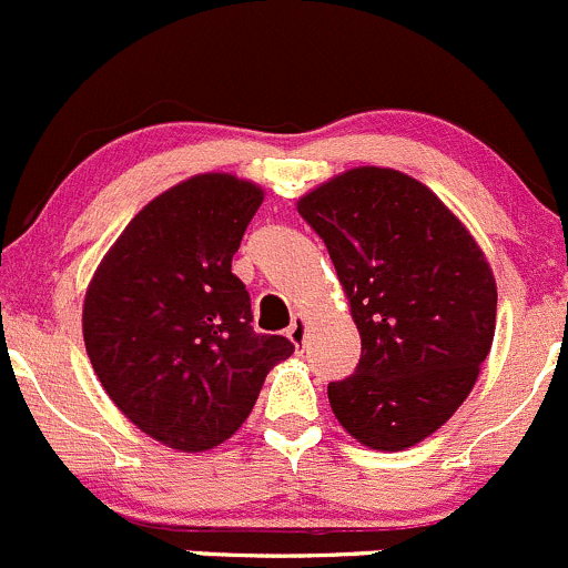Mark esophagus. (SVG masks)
<instances>
[{
	"mask_svg": "<svg viewBox=\"0 0 568 568\" xmlns=\"http://www.w3.org/2000/svg\"><path fill=\"white\" fill-rule=\"evenodd\" d=\"M306 331H308V325H306V320L301 317V314H297L295 320H292V325L286 327V338H290L292 344H295V347H301L303 342H306Z\"/></svg>",
	"mask_w": 568,
	"mask_h": 568,
	"instance_id": "esophagus-1",
	"label": "esophagus"
}]
</instances>
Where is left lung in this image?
Instances as JSON below:
<instances>
[{"mask_svg": "<svg viewBox=\"0 0 568 568\" xmlns=\"http://www.w3.org/2000/svg\"><path fill=\"white\" fill-rule=\"evenodd\" d=\"M323 237L361 333L349 377L327 383L338 424L377 452L440 429L476 385L498 290L470 232L426 185L361 166L297 202Z\"/></svg>", "mask_w": 568, "mask_h": 568, "instance_id": "8db88e82", "label": "left lung"}]
</instances>
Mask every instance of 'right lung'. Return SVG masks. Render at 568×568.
I'll list each match as a JSON object with an SVG mask.
<instances>
[{"instance_id": "add662e5", "label": "right lung", "mask_w": 568, "mask_h": 568, "mask_svg": "<svg viewBox=\"0 0 568 568\" xmlns=\"http://www.w3.org/2000/svg\"><path fill=\"white\" fill-rule=\"evenodd\" d=\"M262 189L196 174L125 226L84 297V344L116 407L163 446L207 452L248 418L267 372L295 353L256 333L232 273Z\"/></svg>"}]
</instances>
